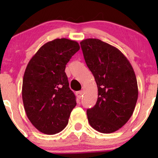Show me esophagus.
Listing matches in <instances>:
<instances>
[{
    "instance_id": "esophagus-1",
    "label": "esophagus",
    "mask_w": 158,
    "mask_h": 158,
    "mask_svg": "<svg viewBox=\"0 0 158 158\" xmlns=\"http://www.w3.org/2000/svg\"><path fill=\"white\" fill-rule=\"evenodd\" d=\"M77 94V97L79 98V99H81V97H82V96H83V92L81 90V91L77 92V94Z\"/></svg>"
}]
</instances>
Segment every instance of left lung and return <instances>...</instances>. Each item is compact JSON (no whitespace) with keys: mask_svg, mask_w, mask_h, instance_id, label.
<instances>
[{"mask_svg":"<svg viewBox=\"0 0 158 158\" xmlns=\"http://www.w3.org/2000/svg\"><path fill=\"white\" fill-rule=\"evenodd\" d=\"M98 88L96 105L87 110L92 128L104 134L119 130L131 117L138 97L137 78L120 50L97 39L80 42Z\"/></svg>","mask_w":158,"mask_h":158,"instance_id":"8db88e82","label":"left lung"}]
</instances>
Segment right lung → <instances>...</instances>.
Here are the masks:
<instances>
[{"mask_svg":"<svg viewBox=\"0 0 158 158\" xmlns=\"http://www.w3.org/2000/svg\"><path fill=\"white\" fill-rule=\"evenodd\" d=\"M79 48L77 41L56 39L41 47L27 64L22 85L23 106L28 119L41 133L55 135L68 125L77 102L64 70Z\"/></svg>","mask_w":158,"mask_h":158,"instance_id":"obj_1","label":"right lung"}]
</instances>
